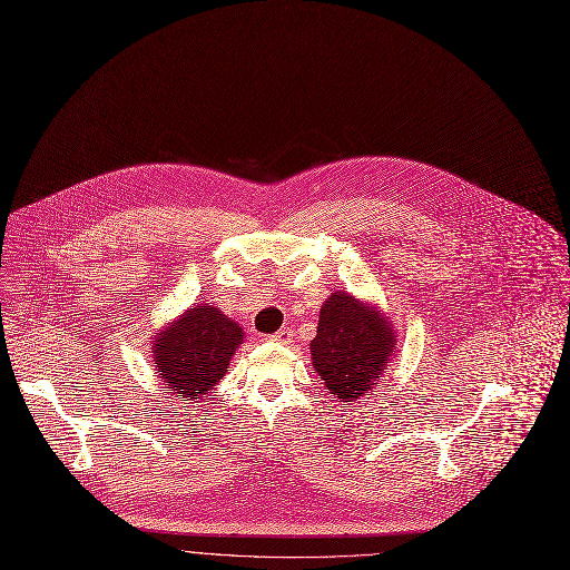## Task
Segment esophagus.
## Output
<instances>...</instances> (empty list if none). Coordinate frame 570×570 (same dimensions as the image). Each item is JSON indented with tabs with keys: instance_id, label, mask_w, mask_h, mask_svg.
Here are the masks:
<instances>
[{
	"instance_id": "1",
	"label": "esophagus",
	"mask_w": 570,
	"mask_h": 570,
	"mask_svg": "<svg viewBox=\"0 0 570 570\" xmlns=\"http://www.w3.org/2000/svg\"><path fill=\"white\" fill-rule=\"evenodd\" d=\"M268 340H273V342H279V344H288V342L293 340V331H291L288 326H284V328H279L277 333L268 335Z\"/></svg>"
}]
</instances>
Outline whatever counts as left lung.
I'll list each match as a JSON object with an SVG mask.
<instances>
[{
	"label": "left lung",
	"instance_id": "obj_1",
	"mask_svg": "<svg viewBox=\"0 0 570 570\" xmlns=\"http://www.w3.org/2000/svg\"><path fill=\"white\" fill-rule=\"evenodd\" d=\"M394 331L371 306L348 293H333L320 308L317 335L311 340L313 368L342 403L371 396L392 355Z\"/></svg>",
	"mask_w": 570,
	"mask_h": 570
}]
</instances>
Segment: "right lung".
I'll use <instances>...</instances> for the list:
<instances>
[{
    "instance_id": "1",
    "label": "right lung",
    "mask_w": 570,
    "mask_h": 570,
    "mask_svg": "<svg viewBox=\"0 0 570 570\" xmlns=\"http://www.w3.org/2000/svg\"><path fill=\"white\" fill-rule=\"evenodd\" d=\"M244 331L215 306L183 313L154 340V366L174 399H206L228 371Z\"/></svg>"
}]
</instances>
